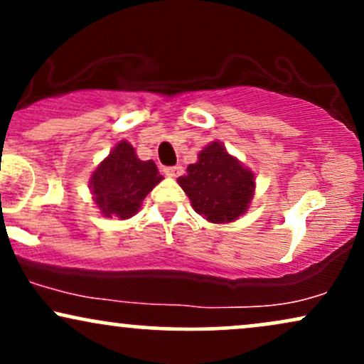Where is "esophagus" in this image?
Returning a JSON list of instances; mask_svg holds the SVG:
<instances>
[{"instance_id": "esophagus-1", "label": "esophagus", "mask_w": 364, "mask_h": 364, "mask_svg": "<svg viewBox=\"0 0 364 364\" xmlns=\"http://www.w3.org/2000/svg\"><path fill=\"white\" fill-rule=\"evenodd\" d=\"M162 171H164V174H168V176L176 178L183 173V168H181V166H166V168Z\"/></svg>"}]
</instances>
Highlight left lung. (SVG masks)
Returning a JSON list of instances; mask_svg holds the SVG:
<instances>
[{
    "mask_svg": "<svg viewBox=\"0 0 364 364\" xmlns=\"http://www.w3.org/2000/svg\"><path fill=\"white\" fill-rule=\"evenodd\" d=\"M186 173L178 178L179 186L190 196L196 214L210 223L236 220L252 202L253 173L217 141L198 154V162L188 166Z\"/></svg>",
    "mask_w": 364,
    "mask_h": 364,
    "instance_id": "left-lung-1",
    "label": "left lung"
}]
</instances>
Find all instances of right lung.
<instances>
[{
    "mask_svg": "<svg viewBox=\"0 0 364 364\" xmlns=\"http://www.w3.org/2000/svg\"><path fill=\"white\" fill-rule=\"evenodd\" d=\"M161 179L152 161H140L128 141H119L94 171L90 190L104 215L128 219Z\"/></svg>",
    "mask_w": 364,
    "mask_h": 364,
    "instance_id": "add662e5",
    "label": "right lung"
}]
</instances>
